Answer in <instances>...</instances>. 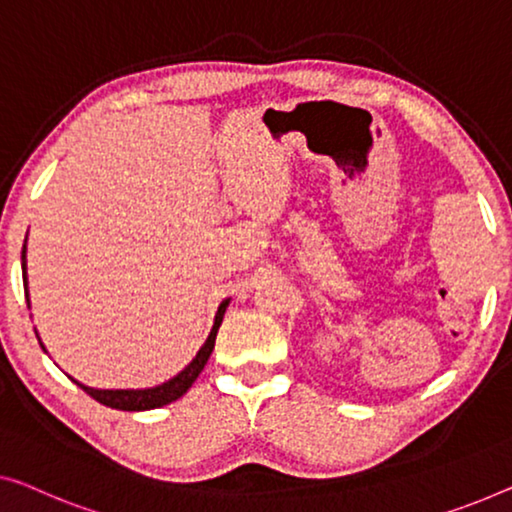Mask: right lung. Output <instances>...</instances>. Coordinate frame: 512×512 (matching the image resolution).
I'll return each mask as SVG.
<instances>
[{
    "label": "right lung",
    "instance_id": "obj_1",
    "mask_svg": "<svg viewBox=\"0 0 512 512\" xmlns=\"http://www.w3.org/2000/svg\"><path fill=\"white\" fill-rule=\"evenodd\" d=\"M22 282L27 285V271H25V246H22ZM27 296V305H29V294ZM230 301H223L220 303V308L216 312V322H213V329L209 333L207 342H204L200 352L193 358V363L188 365L186 370H181L177 377L165 381V384H160L156 388H144V391H98V388H89L85 384H80V381H75L82 391L87 395H91L96 402L105 404V407H112V409H121V411H147V409H156V407H163V404H170L174 400H179L183 393L188 391L190 386H193V381L200 377V372L204 365H207L209 356L213 352V345H216V333L220 329V322H223V315H225V308Z\"/></svg>",
    "mask_w": 512,
    "mask_h": 512
}]
</instances>
